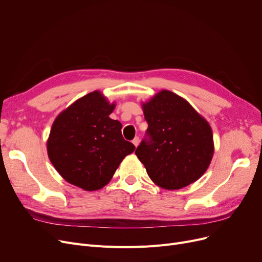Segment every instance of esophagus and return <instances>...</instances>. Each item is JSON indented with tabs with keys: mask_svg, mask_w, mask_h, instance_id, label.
I'll return each mask as SVG.
<instances>
[{
	"mask_svg": "<svg viewBox=\"0 0 262 262\" xmlns=\"http://www.w3.org/2000/svg\"><path fill=\"white\" fill-rule=\"evenodd\" d=\"M139 141H140V139H139V137H135L134 138V140H133V143H134V145L137 147L138 146V144H139Z\"/></svg>",
	"mask_w": 262,
	"mask_h": 262,
	"instance_id": "esophagus-1",
	"label": "esophagus"
}]
</instances>
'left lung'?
Instances as JSON below:
<instances>
[{"instance_id":"left-lung-1","label":"left lung","mask_w":262,"mask_h":262,"mask_svg":"<svg viewBox=\"0 0 262 262\" xmlns=\"http://www.w3.org/2000/svg\"><path fill=\"white\" fill-rule=\"evenodd\" d=\"M142 108L148 127L135 153L150 180L168 190L198 181L213 156L209 123L186 100L168 90L158 92Z\"/></svg>"}]
</instances>
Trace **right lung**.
<instances>
[{
    "label": "right lung",
    "mask_w": 262,
    "mask_h": 262,
    "mask_svg": "<svg viewBox=\"0 0 262 262\" xmlns=\"http://www.w3.org/2000/svg\"><path fill=\"white\" fill-rule=\"evenodd\" d=\"M101 92L82 96L55 119L48 155L64 180L86 191L103 188L135 145L123 138L122 124L109 118L115 109Z\"/></svg>",
    "instance_id": "obj_1"
}]
</instances>
